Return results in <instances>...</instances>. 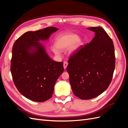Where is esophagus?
I'll return each mask as SVG.
<instances>
[{"mask_svg":"<svg viewBox=\"0 0 128 128\" xmlns=\"http://www.w3.org/2000/svg\"><path fill=\"white\" fill-rule=\"evenodd\" d=\"M67 66H68V62H64V69H66Z\"/></svg>","mask_w":128,"mask_h":128,"instance_id":"obj_1","label":"esophagus"}]
</instances>
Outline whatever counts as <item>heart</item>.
I'll return each mask as SVG.
<instances>
[{
    "instance_id": "1",
    "label": "heart",
    "mask_w": 128,
    "mask_h": 128,
    "mask_svg": "<svg viewBox=\"0 0 128 128\" xmlns=\"http://www.w3.org/2000/svg\"><path fill=\"white\" fill-rule=\"evenodd\" d=\"M83 44V41L78 38L77 34H63L57 38L56 46L52 48V51L56 56L60 55L59 50H65L69 48V52L74 53L78 50Z\"/></svg>"
}]
</instances>
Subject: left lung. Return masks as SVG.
Instances as JSON below:
<instances>
[{"instance_id":"left-lung-1","label":"left lung","mask_w":128,"mask_h":128,"mask_svg":"<svg viewBox=\"0 0 128 128\" xmlns=\"http://www.w3.org/2000/svg\"><path fill=\"white\" fill-rule=\"evenodd\" d=\"M88 29L95 32L90 43L81 46L68 60L67 71L75 96L88 100L109 86L115 67L113 42L100 26Z\"/></svg>"}]
</instances>
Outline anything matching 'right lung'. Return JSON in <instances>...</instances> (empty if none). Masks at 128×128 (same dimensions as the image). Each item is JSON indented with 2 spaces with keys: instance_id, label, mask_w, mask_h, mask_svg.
<instances>
[{
  "instance_id": "1",
  "label": "right lung",
  "mask_w": 128,
  "mask_h": 128,
  "mask_svg": "<svg viewBox=\"0 0 128 128\" xmlns=\"http://www.w3.org/2000/svg\"><path fill=\"white\" fill-rule=\"evenodd\" d=\"M58 29L50 26L28 32L15 42L10 72L15 86L29 100L44 102L52 97L54 86L64 70L62 62L53 60L40 41L47 40Z\"/></svg>"
}]
</instances>
